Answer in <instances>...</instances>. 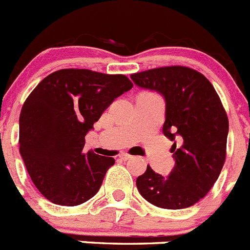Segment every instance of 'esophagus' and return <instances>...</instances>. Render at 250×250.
Wrapping results in <instances>:
<instances>
[{
    "label": "esophagus",
    "instance_id": "1",
    "mask_svg": "<svg viewBox=\"0 0 250 250\" xmlns=\"http://www.w3.org/2000/svg\"><path fill=\"white\" fill-rule=\"evenodd\" d=\"M120 158H121V159H122V160H130L133 157H132V155H129V154L123 153V154H121Z\"/></svg>",
    "mask_w": 250,
    "mask_h": 250
}]
</instances>
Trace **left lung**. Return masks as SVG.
<instances>
[{
	"mask_svg": "<svg viewBox=\"0 0 250 250\" xmlns=\"http://www.w3.org/2000/svg\"><path fill=\"white\" fill-rule=\"evenodd\" d=\"M139 87L164 96L163 132L174 141L175 167L167 178L150 167L137 179L139 193L154 206L181 209L208 193L226 160L228 117L216 90L201 72L174 65L130 75Z\"/></svg>",
	"mask_w": 250,
	"mask_h": 250,
	"instance_id": "obj_1",
	"label": "left lung"
}]
</instances>
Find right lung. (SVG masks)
<instances>
[{"label": "right lung", "mask_w": 250, "mask_h": 250, "mask_svg": "<svg viewBox=\"0 0 250 250\" xmlns=\"http://www.w3.org/2000/svg\"><path fill=\"white\" fill-rule=\"evenodd\" d=\"M132 87L120 74L62 69L30 92L20 114V153L45 199L78 206L96 195L114 159L83 153L85 136L114 99Z\"/></svg>", "instance_id": "right-lung-1"}]
</instances>
